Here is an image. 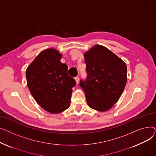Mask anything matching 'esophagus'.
I'll use <instances>...</instances> for the list:
<instances>
[{
    "label": "esophagus",
    "mask_w": 156,
    "mask_h": 156,
    "mask_svg": "<svg viewBox=\"0 0 156 156\" xmlns=\"http://www.w3.org/2000/svg\"><path fill=\"white\" fill-rule=\"evenodd\" d=\"M75 80H76V83H78V82H79V80H80V78H79V76H76V77H75Z\"/></svg>",
    "instance_id": "esophagus-1"
}]
</instances>
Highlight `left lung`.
Returning a JSON list of instances; mask_svg holds the SVG:
<instances>
[{
    "mask_svg": "<svg viewBox=\"0 0 156 156\" xmlns=\"http://www.w3.org/2000/svg\"><path fill=\"white\" fill-rule=\"evenodd\" d=\"M87 78L80 80L90 108L106 111L119 100L126 83L125 62L105 47L96 45L84 54Z\"/></svg>",
    "mask_w": 156,
    "mask_h": 156,
    "instance_id": "8db88e82",
    "label": "left lung"
}]
</instances>
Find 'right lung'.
Returning <instances> with one entry per match:
<instances>
[{
    "instance_id": "obj_1",
    "label": "right lung",
    "mask_w": 156,
    "mask_h": 156,
    "mask_svg": "<svg viewBox=\"0 0 156 156\" xmlns=\"http://www.w3.org/2000/svg\"><path fill=\"white\" fill-rule=\"evenodd\" d=\"M62 55L55 49L40 52L26 71L27 85L37 102L45 111L56 114L70 105L72 88L76 81L61 62Z\"/></svg>"
}]
</instances>
